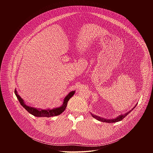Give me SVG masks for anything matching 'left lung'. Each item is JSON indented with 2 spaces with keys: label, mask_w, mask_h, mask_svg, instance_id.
I'll list each match as a JSON object with an SVG mask.
<instances>
[{
  "label": "left lung",
  "mask_w": 153,
  "mask_h": 153,
  "mask_svg": "<svg viewBox=\"0 0 153 153\" xmlns=\"http://www.w3.org/2000/svg\"><path fill=\"white\" fill-rule=\"evenodd\" d=\"M133 108H135V107H134ZM132 110H130L129 111L128 113H125V114H123V115H120L119 116V117L115 118V119H104V118H102V117H99L97 116H96V115H94L93 114H91V116L95 118L96 119L98 120L99 121H100V122H106V123H114V122H119L120 120H122V119H123V118H125L129 113H131V111H132Z\"/></svg>",
  "instance_id": "left-lung-1"
}]
</instances>
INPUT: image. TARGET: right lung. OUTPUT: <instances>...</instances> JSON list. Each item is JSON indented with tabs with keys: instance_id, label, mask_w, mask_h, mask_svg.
Masks as SVG:
<instances>
[{
	"instance_id": "1",
	"label": "right lung",
	"mask_w": 153,
	"mask_h": 153,
	"mask_svg": "<svg viewBox=\"0 0 153 153\" xmlns=\"http://www.w3.org/2000/svg\"><path fill=\"white\" fill-rule=\"evenodd\" d=\"M14 93H15V94H16L17 99L19 100L20 105L22 106L27 111H28V113H30V114H31L32 115H33L36 117H52V116H58V115L60 114L61 113H62L65 111V108H66V107L67 106L68 101L74 94L75 91L70 92L66 97H65L64 100H63V103L61 106H60L59 108L52 109V110H39L37 108H34L30 107V106H28L26 105L24 103V100L19 96V95L17 94V93L16 90L14 91Z\"/></svg>"
}]
</instances>
